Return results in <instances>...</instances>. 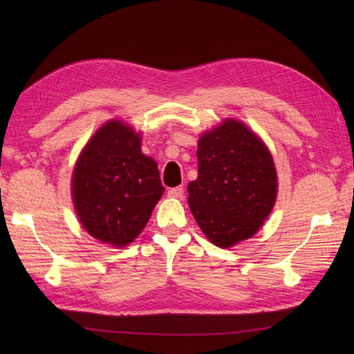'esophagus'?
I'll use <instances>...</instances> for the list:
<instances>
[{"mask_svg": "<svg viewBox=\"0 0 354 354\" xmlns=\"http://www.w3.org/2000/svg\"><path fill=\"white\" fill-rule=\"evenodd\" d=\"M167 194H169L170 198H176V199L183 198V196H184V187H183V185L173 187V189H170V190L167 192Z\"/></svg>", "mask_w": 354, "mask_h": 354, "instance_id": "34e87169", "label": "esophagus"}]
</instances>
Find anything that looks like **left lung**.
Returning a JSON list of instances; mask_svg holds the SVG:
<instances>
[{
    "label": "left lung",
    "mask_w": 354,
    "mask_h": 354,
    "mask_svg": "<svg viewBox=\"0 0 354 354\" xmlns=\"http://www.w3.org/2000/svg\"><path fill=\"white\" fill-rule=\"evenodd\" d=\"M198 179L189 184V205L216 246L250 239L265 222L277 196L272 156L245 124L227 120L198 142Z\"/></svg>",
    "instance_id": "left-lung-1"
}]
</instances>
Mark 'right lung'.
Instances as JSON below:
<instances>
[{"mask_svg":"<svg viewBox=\"0 0 354 354\" xmlns=\"http://www.w3.org/2000/svg\"><path fill=\"white\" fill-rule=\"evenodd\" d=\"M138 133L112 120L89 140L73 173L79 221L100 242L126 246L146 227L164 193L160 170Z\"/></svg>","mask_w":354,"mask_h":354,"instance_id":"add662e5","label":"right lung"}]
</instances>
